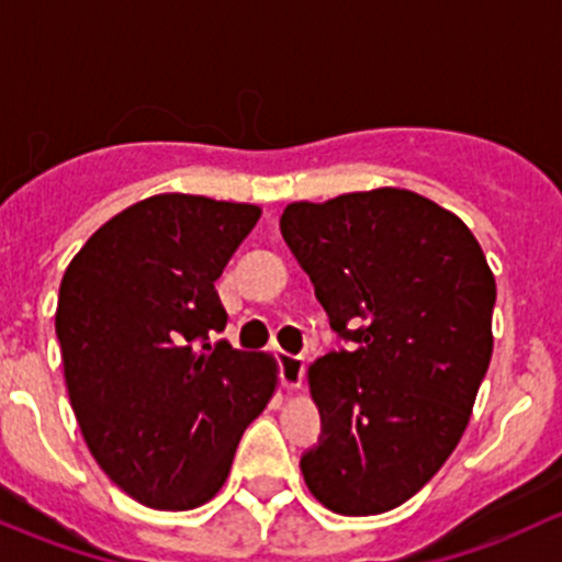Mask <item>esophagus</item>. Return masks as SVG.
I'll list each match as a JSON object with an SVG mask.
<instances>
[{
  "label": "esophagus",
  "mask_w": 562,
  "mask_h": 562,
  "mask_svg": "<svg viewBox=\"0 0 562 562\" xmlns=\"http://www.w3.org/2000/svg\"><path fill=\"white\" fill-rule=\"evenodd\" d=\"M279 368H281L283 386H286V390H300V384H303V373H305L303 357H294V355H286V351H281Z\"/></svg>",
  "instance_id": "obj_1"
}]
</instances>
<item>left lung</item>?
I'll list each match as a JSON object with an SVG mask.
<instances>
[{"mask_svg":"<svg viewBox=\"0 0 562 562\" xmlns=\"http://www.w3.org/2000/svg\"><path fill=\"white\" fill-rule=\"evenodd\" d=\"M281 235L351 344L308 368L322 436L300 471L329 512H390L465 432L493 357L495 276L454 213L406 189L292 202Z\"/></svg>","mask_w":562,"mask_h":562,"instance_id":"obj_1","label":"left lung"}]
</instances>
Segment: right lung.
I'll return each instance as SVG.
<instances>
[{
	"label": "right lung",
	"mask_w": 562,
	"mask_h": 562,
	"mask_svg": "<svg viewBox=\"0 0 562 562\" xmlns=\"http://www.w3.org/2000/svg\"><path fill=\"white\" fill-rule=\"evenodd\" d=\"M259 213L196 194L148 196L102 224L61 279L69 403L110 482L143 506L211 501L276 392L273 357L211 344L227 327L213 281Z\"/></svg>",
	"instance_id": "1"
}]
</instances>
